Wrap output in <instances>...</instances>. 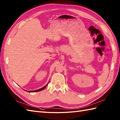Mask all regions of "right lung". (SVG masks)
<instances>
[{"label":"right lung","mask_w":120,"mask_h":120,"mask_svg":"<svg viewBox=\"0 0 120 120\" xmlns=\"http://www.w3.org/2000/svg\"><path fill=\"white\" fill-rule=\"evenodd\" d=\"M49 83V82H48V83H47V84L46 85H45L44 86H43V87H42V88H40V89H39V90H32V91H26V90H25V91H27V92H29V93H32V92H37V91H41V90H44V89L46 87L47 85H48Z\"/></svg>","instance_id":"add662e5"}]
</instances>
